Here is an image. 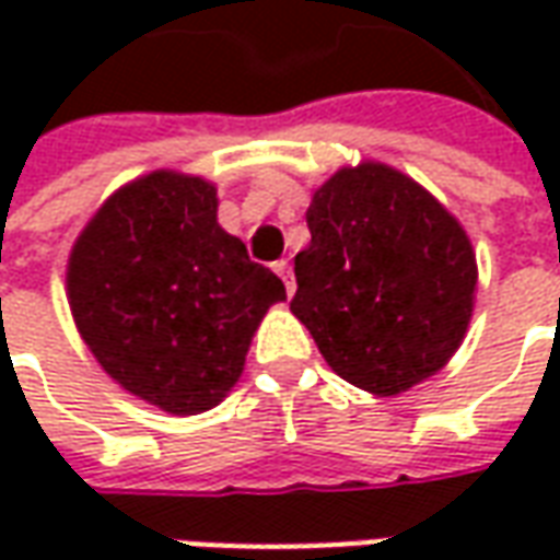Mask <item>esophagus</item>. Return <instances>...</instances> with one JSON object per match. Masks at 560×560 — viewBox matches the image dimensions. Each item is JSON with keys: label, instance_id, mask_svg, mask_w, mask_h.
<instances>
[{"label": "esophagus", "instance_id": "obj_1", "mask_svg": "<svg viewBox=\"0 0 560 560\" xmlns=\"http://www.w3.org/2000/svg\"><path fill=\"white\" fill-rule=\"evenodd\" d=\"M272 269L279 272V279L284 281V288H288V293H293V288H296V284H293L291 264H288V260H276V264H272Z\"/></svg>", "mask_w": 560, "mask_h": 560}]
</instances>
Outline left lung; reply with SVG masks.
<instances>
[{"mask_svg": "<svg viewBox=\"0 0 560 560\" xmlns=\"http://www.w3.org/2000/svg\"><path fill=\"white\" fill-rule=\"evenodd\" d=\"M291 312L353 387L399 396L438 375L468 332L477 255L420 183L381 161L317 185Z\"/></svg>", "mask_w": 560, "mask_h": 560, "instance_id": "1", "label": "left lung"}]
</instances>
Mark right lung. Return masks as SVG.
Returning a JSON list of instances; mask_svg holds the SVG:
<instances>
[{
	"mask_svg": "<svg viewBox=\"0 0 560 560\" xmlns=\"http://www.w3.org/2000/svg\"><path fill=\"white\" fill-rule=\"evenodd\" d=\"M68 305L116 384L173 417L215 408L240 381L276 272L219 224L215 185L152 171L107 197L68 255Z\"/></svg>",
	"mask_w": 560,
	"mask_h": 560,
	"instance_id": "right-lung-1",
	"label": "right lung"
}]
</instances>
